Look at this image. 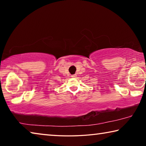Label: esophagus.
<instances>
[{
    "instance_id": "esophagus-1",
    "label": "esophagus",
    "mask_w": 146,
    "mask_h": 146,
    "mask_svg": "<svg viewBox=\"0 0 146 146\" xmlns=\"http://www.w3.org/2000/svg\"><path fill=\"white\" fill-rule=\"evenodd\" d=\"M76 76H77V75H76V74H75V75H73L72 76H71V77H73V78H76Z\"/></svg>"
}]
</instances>
